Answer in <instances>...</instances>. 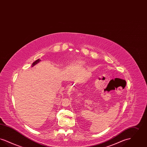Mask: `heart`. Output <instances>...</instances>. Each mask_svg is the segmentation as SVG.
<instances>
[{
    "instance_id": "b5f03b06",
    "label": "heart",
    "mask_w": 147,
    "mask_h": 147,
    "mask_svg": "<svg viewBox=\"0 0 147 147\" xmlns=\"http://www.w3.org/2000/svg\"><path fill=\"white\" fill-rule=\"evenodd\" d=\"M76 63L78 64H79V65H83L84 64V62L82 61H77Z\"/></svg>"
}]
</instances>
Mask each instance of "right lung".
Returning a JSON list of instances; mask_svg holds the SVG:
<instances>
[{
  "mask_svg": "<svg viewBox=\"0 0 147 147\" xmlns=\"http://www.w3.org/2000/svg\"><path fill=\"white\" fill-rule=\"evenodd\" d=\"M40 61H41V60H40V59H37L36 61H35L34 63H32V67L34 66L35 65H36V64H37V63H38V62H40Z\"/></svg>",
  "mask_w": 147,
  "mask_h": 147,
  "instance_id": "add662e5",
  "label": "right lung"
}]
</instances>
